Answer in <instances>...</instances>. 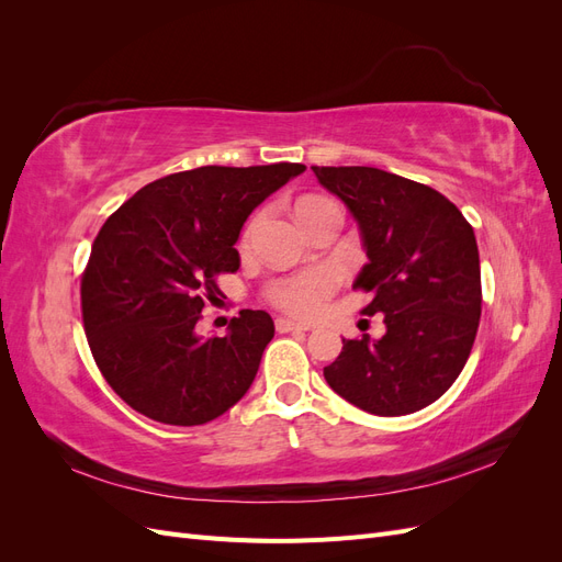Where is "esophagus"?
<instances>
[{"label": "esophagus", "instance_id": "esophagus-1", "mask_svg": "<svg viewBox=\"0 0 562 562\" xmlns=\"http://www.w3.org/2000/svg\"><path fill=\"white\" fill-rule=\"evenodd\" d=\"M277 330L279 333H291V330H312V326L310 323H297V321H291V318H277Z\"/></svg>", "mask_w": 562, "mask_h": 562}]
</instances>
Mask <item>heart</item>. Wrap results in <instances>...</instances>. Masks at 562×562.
<instances>
[{
	"label": "heart",
	"instance_id": "obj_1",
	"mask_svg": "<svg viewBox=\"0 0 562 562\" xmlns=\"http://www.w3.org/2000/svg\"><path fill=\"white\" fill-rule=\"evenodd\" d=\"M330 199L326 196H304L297 203V211L321 206V203H328ZM248 236V232H246ZM337 277L333 269L326 267H314L307 271H300V274L277 279L267 285V300L271 304H277L279 310L295 314V316H314L321 312L323 302L328 300V295L335 291Z\"/></svg>",
	"mask_w": 562,
	"mask_h": 562
}]
</instances>
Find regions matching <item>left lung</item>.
Instances as JSON below:
<instances>
[{
	"label": "left lung",
	"instance_id": "obj_1",
	"mask_svg": "<svg viewBox=\"0 0 562 562\" xmlns=\"http://www.w3.org/2000/svg\"><path fill=\"white\" fill-rule=\"evenodd\" d=\"M349 209L368 262L353 288L363 314H382L380 339H342L323 378L380 417L431 405L462 372L481 321V260L473 227L427 184L372 166H312Z\"/></svg>",
	"mask_w": 562,
	"mask_h": 562
}]
</instances>
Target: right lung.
<instances>
[{"label":"right lung","instance_id":"obj_1","mask_svg":"<svg viewBox=\"0 0 562 562\" xmlns=\"http://www.w3.org/2000/svg\"><path fill=\"white\" fill-rule=\"evenodd\" d=\"M302 164L201 166L145 184L100 227L81 279V314L108 384L140 415L196 427L244 398L274 321L232 318L225 337H201L215 277L241 265V227Z\"/></svg>","mask_w":562,"mask_h":562}]
</instances>
